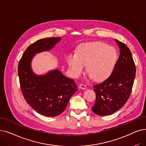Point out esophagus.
<instances>
[{
	"instance_id": "1",
	"label": "esophagus",
	"mask_w": 146,
	"mask_h": 146,
	"mask_svg": "<svg viewBox=\"0 0 146 146\" xmlns=\"http://www.w3.org/2000/svg\"><path fill=\"white\" fill-rule=\"evenodd\" d=\"M79 87L80 89H86V86L85 85H84V84H80V85H79Z\"/></svg>"
}]
</instances>
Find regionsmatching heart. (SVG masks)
I'll return each mask as SVG.
<instances>
[{
	"label": "heart",
	"mask_w": 146,
	"mask_h": 146,
	"mask_svg": "<svg viewBox=\"0 0 146 146\" xmlns=\"http://www.w3.org/2000/svg\"><path fill=\"white\" fill-rule=\"evenodd\" d=\"M118 60L116 49L101 41L80 44L76 54H69L66 58L71 74L78 78L85 66L88 73L96 81L108 78L112 73Z\"/></svg>",
	"instance_id": "heart-1"
}]
</instances>
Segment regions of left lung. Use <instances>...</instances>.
Segmentation results:
<instances>
[{
	"mask_svg": "<svg viewBox=\"0 0 146 146\" xmlns=\"http://www.w3.org/2000/svg\"><path fill=\"white\" fill-rule=\"evenodd\" d=\"M120 54L108 78L94 85L96 101L92 110L98 115L106 116L121 109L131 95L136 68L131 51L123 42L115 40Z\"/></svg>",
	"mask_w": 146,
	"mask_h": 146,
	"instance_id": "8db88e82",
	"label": "left lung"
}]
</instances>
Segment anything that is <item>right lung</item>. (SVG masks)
Wrapping results in <instances>:
<instances>
[{
	"instance_id": "1",
	"label": "right lung",
	"mask_w": 146,
	"mask_h": 146,
	"mask_svg": "<svg viewBox=\"0 0 146 146\" xmlns=\"http://www.w3.org/2000/svg\"><path fill=\"white\" fill-rule=\"evenodd\" d=\"M60 40V37H51L37 40L26 49L18 63L20 86L25 101L37 112L47 117H56L62 113L78 90L74 81L57 69L38 76L31 68L35 54L51 50Z\"/></svg>"
}]
</instances>
